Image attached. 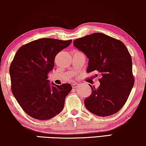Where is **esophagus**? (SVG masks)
<instances>
[{"instance_id":"esophagus-1","label":"esophagus","mask_w":146,"mask_h":146,"mask_svg":"<svg viewBox=\"0 0 146 146\" xmlns=\"http://www.w3.org/2000/svg\"><path fill=\"white\" fill-rule=\"evenodd\" d=\"M78 86V84L77 83H74L72 84V86L73 88H76V86Z\"/></svg>"}]
</instances>
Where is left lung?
Segmentation results:
<instances>
[{
    "mask_svg": "<svg viewBox=\"0 0 146 146\" xmlns=\"http://www.w3.org/2000/svg\"><path fill=\"white\" fill-rule=\"evenodd\" d=\"M74 46L89 59L86 72L100 76L98 88L85 99L88 110L98 116L117 113L123 106L134 84L131 57L122 42L96 33L76 39ZM98 76V74H96Z\"/></svg>",
    "mask_w": 146,
    "mask_h": 146,
    "instance_id": "left-lung-1",
    "label": "left lung"
}]
</instances>
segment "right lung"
I'll return each mask as SVG.
<instances>
[{
	"mask_svg": "<svg viewBox=\"0 0 146 146\" xmlns=\"http://www.w3.org/2000/svg\"><path fill=\"white\" fill-rule=\"evenodd\" d=\"M72 40L40 38L18 50L10 66L11 90L24 111L33 118L44 120L58 114L72 90L70 84H50L48 74L54 66L56 56Z\"/></svg>",
	"mask_w": 146,
	"mask_h": 146,
	"instance_id": "right-lung-1",
	"label": "right lung"
}]
</instances>
